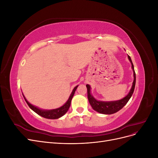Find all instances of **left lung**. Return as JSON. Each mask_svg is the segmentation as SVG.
Instances as JSON below:
<instances>
[{"mask_svg": "<svg viewBox=\"0 0 158 158\" xmlns=\"http://www.w3.org/2000/svg\"><path fill=\"white\" fill-rule=\"evenodd\" d=\"M128 58L129 60H130L131 64H132V69L133 70V73H134V81H133L132 86L131 88L130 92L128 93V94L125 98H124L123 99H122L121 100H118V101H115V102H105L97 101L96 99H94L92 96V95H91V94H90L89 85H88V84L86 85L88 101L89 102V104L91 105V106L92 107L93 109L95 110V111H96L97 112L102 113V114H113L114 113L118 111L119 110L121 109L124 106H125V105L127 103V102H128V100L130 99V98H131L132 95L134 92V90H135V88L136 74H135V69H134V65H133V63L131 60L130 56L128 55Z\"/></svg>", "mask_w": 158, "mask_h": 158, "instance_id": "8db88e82", "label": "left lung"}]
</instances>
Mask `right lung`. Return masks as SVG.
<instances>
[{"instance_id": "right-lung-1", "label": "right lung", "mask_w": 158, "mask_h": 158, "mask_svg": "<svg viewBox=\"0 0 158 158\" xmlns=\"http://www.w3.org/2000/svg\"><path fill=\"white\" fill-rule=\"evenodd\" d=\"M78 88V85L74 88V89L73 90V92H72L69 98V99H68V101L66 102V103L63 106H62L58 109H52V110H49V111H45V110H42L40 109H38L37 107L32 106L31 104H30L29 102H28L27 100L26 99V98H24L26 102L27 103V104L29 106L33 111H35L37 114H39V115L46 118H49V119H56V118H59L60 117L63 116L64 114L68 111V110L70 106V103H71V100L73 99L74 94L75 93V91L76 89V88Z\"/></svg>"}]
</instances>
